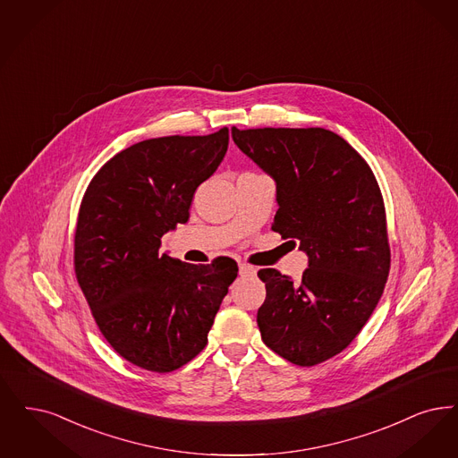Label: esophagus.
Wrapping results in <instances>:
<instances>
[{"label":"esophagus","mask_w":458,"mask_h":458,"mask_svg":"<svg viewBox=\"0 0 458 458\" xmlns=\"http://www.w3.org/2000/svg\"><path fill=\"white\" fill-rule=\"evenodd\" d=\"M256 269L252 266H249V264H240L238 266V275L242 276V277H250V276H256Z\"/></svg>","instance_id":"1"}]
</instances>
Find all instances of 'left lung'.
Masks as SVG:
<instances>
[{
  "mask_svg": "<svg viewBox=\"0 0 458 458\" xmlns=\"http://www.w3.org/2000/svg\"><path fill=\"white\" fill-rule=\"evenodd\" d=\"M232 138L276 183L273 230L300 242L309 267L296 283L262 269V341L281 358L313 366L348 348L375 310L390 269L385 208L360 153L322 128H264Z\"/></svg>",
  "mask_w": 458,
  "mask_h": 458,
  "instance_id": "obj_1",
  "label": "left lung"
}]
</instances>
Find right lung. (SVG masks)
<instances>
[{
	"instance_id": "obj_1",
	"label": "right lung",
	"mask_w": 458,
	"mask_h": 458,
	"mask_svg": "<svg viewBox=\"0 0 458 458\" xmlns=\"http://www.w3.org/2000/svg\"><path fill=\"white\" fill-rule=\"evenodd\" d=\"M228 128L165 136L123 149L89 185L74 233V273L93 318L129 363L166 373L189 363L208 332L237 262L187 264L162 254V237L187 223L196 189L220 166Z\"/></svg>"
}]
</instances>
